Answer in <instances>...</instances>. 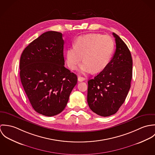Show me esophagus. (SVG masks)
<instances>
[{
    "label": "esophagus",
    "instance_id": "34e87169",
    "mask_svg": "<svg viewBox=\"0 0 155 155\" xmlns=\"http://www.w3.org/2000/svg\"><path fill=\"white\" fill-rule=\"evenodd\" d=\"M78 80V81H79V82H82V81H85V78H83V77H81V76H79Z\"/></svg>",
    "mask_w": 155,
    "mask_h": 155
}]
</instances>
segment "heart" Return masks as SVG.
I'll return each instance as SVG.
<instances>
[{"label": "heart", "instance_id": "b5f03b06", "mask_svg": "<svg viewBox=\"0 0 155 155\" xmlns=\"http://www.w3.org/2000/svg\"><path fill=\"white\" fill-rule=\"evenodd\" d=\"M114 49L110 36L99 33H89L78 37L74 46L67 49L66 63L71 69L76 68L82 60V72L99 73L109 64Z\"/></svg>", "mask_w": 155, "mask_h": 155}]
</instances>
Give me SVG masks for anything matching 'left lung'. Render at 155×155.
I'll return each instance as SVG.
<instances>
[{
  "label": "left lung",
  "instance_id": "obj_1",
  "mask_svg": "<svg viewBox=\"0 0 155 155\" xmlns=\"http://www.w3.org/2000/svg\"><path fill=\"white\" fill-rule=\"evenodd\" d=\"M116 51L107 66L88 81L87 101L91 110L101 116L115 114L124 103L131 87L133 60L125 42L113 33Z\"/></svg>",
  "mask_w": 155,
  "mask_h": 155
}]
</instances>
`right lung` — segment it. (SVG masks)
I'll use <instances>...</instances> for the list:
<instances>
[{"mask_svg": "<svg viewBox=\"0 0 155 155\" xmlns=\"http://www.w3.org/2000/svg\"><path fill=\"white\" fill-rule=\"evenodd\" d=\"M62 33L46 31L23 51L20 63L22 87L33 108L46 116L60 113L78 82L64 67Z\"/></svg>", "mask_w": 155, "mask_h": 155, "instance_id": "add662e5", "label": "right lung"}]
</instances>
